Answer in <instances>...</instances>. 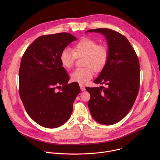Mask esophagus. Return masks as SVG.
I'll list each match as a JSON object with an SVG mask.
<instances>
[{
	"label": "esophagus",
	"instance_id": "obj_1",
	"mask_svg": "<svg viewBox=\"0 0 160 160\" xmlns=\"http://www.w3.org/2000/svg\"><path fill=\"white\" fill-rule=\"evenodd\" d=\"M80 89L82 91H84L85 90V86L83 85L82 84H80Z\"/></svg>",
	"mask_w": 160,
	"mask_h": 160
}]
</instances>
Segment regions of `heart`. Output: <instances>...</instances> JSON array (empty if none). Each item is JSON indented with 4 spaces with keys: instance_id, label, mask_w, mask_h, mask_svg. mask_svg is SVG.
<instances>
[{
    "instance_id": "b5f03b06",
    "label": "heart",
    "mask_w": 160,
    "mask_h": 160,
    "mask_svg": "<svg viewBox=\"0 0 160 160\" xmlns=\"http://www.w3.org/2000/svg\"><path fill=\"white\" fill-rule=\"evenodd\" d=\"M77 57H84L83 68H78L71 74V79L80 84H84L92 78L94 71L102 72L105 68L109 58L108 48L103 45H99L94 40L83 38L73 46V51L64 49L60 54L59 59L62 66L66 69L73 67Z\"/></svg>"
}]
</instances>
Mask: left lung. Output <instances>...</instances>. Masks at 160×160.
<instances>
[{"mask_svg": "<svg viewBox=\"0 0 160 160\" xmlns=\"http://www.w3.org/2000/svg\"><path fill=\"white\" fill-rule=\"evenodd\" d=\"M102 34L109 52L108 62L94 83L106 87H86L90 94L88 102L93 118L110 125L122 120L130 111L138 96L140 83L138 57L128 39L108 28L88 30Z\"/></svg>", "mask_w": 160, "mask_h": 160, "instance_id": "1", "label": "left lung"}]
</instances>
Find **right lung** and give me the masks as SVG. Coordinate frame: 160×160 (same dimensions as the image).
I'll return each mask as SVG.
<instances>
[{
	"instance_id": "obj_1",
	"label": "right lung",
	"mask_w": 160,
	"mask_h": 160,
	"mask_svg": "<svg viewBox=\"0 0 160 160\" xmlns=\"http://www.w3.org/2000/svg\"><path fill=\"white\" fill-rule=\"evenodd\" d=\"M77 38L68 33L42 35L27 49L19 71V93L30 118L42 127L54 128L65 123L80 92L60 62L61 51ZM62 85L60 92L55 88Z\"/></svg>"
}]
</instances>
